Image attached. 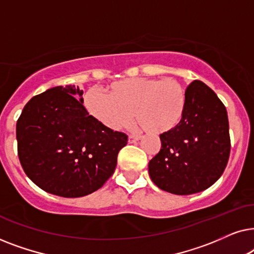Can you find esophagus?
I'll return each instance as SVG.
<instances>
[{"instance_id": "obj_1", "label": "esophagus", "mask_w": 254, "mask_h": 254, "mask_svg": "<svg viewBox=\"0 0 254 254\" xmlns=\"http://www.w3.org/2000/svg\"><path fill=\"white\" fill-rule=\"evenodd\" d=\"M138 140H141V136H137V135H129V136H128V142H129V143H134V142H136Z\"/></svg>"}]
</instances>
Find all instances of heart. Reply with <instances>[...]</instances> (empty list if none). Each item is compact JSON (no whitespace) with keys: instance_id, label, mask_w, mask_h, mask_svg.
<instances>
[{"instance_id":"1","label":"heart","mask_w":254,"mask_h":254,"mask_svg":"<svg viewBox=\"0 0 254 254\" xmlns=\"http://www.w3.org/2000/svg\"><path fill=\"white\" fill-rule=\"evenodd\" d=\"M106 96L89 91L84 106L93 119L111 130H120L138 121L142 129L164 134L182 123L186 106V91L173 78L135 77L113 82Z\"/></svg>"}]
</instances>
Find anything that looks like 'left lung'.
<instances>
[{"instance_id":"8db88e82","label":"left lung","mask_w":254,"mask_h":254,"mask_svg":"<svg viewBox=\"0 0 254 254\" xmlns=\"http://www.w3.org/2000/svg\"><path fill=\"white\" fill-rule=\"evenodd\" d=\"M162 149L149 162V176L165 192H202L223 173L230 155L228 113L216 93L201 81L186 89L182 123L159 135Z\"/></svg>"}]
</instances>
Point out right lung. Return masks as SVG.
Returning <instances> with one entry per match:
<instances>
[{
  "mask_svg": "<svg viewBox=\"0 0 254 254\" xmlns=\"http://www.w3.org/2000/svg\"><path fill=\"white\" fill-rule=\"evenodd\" d=\"M82 95L75 85L48 89L29 100L16 125L24 172L54 195L81 197L100 189L127 144L126 134L90 116Z\"/></svg>",
  "mask_w": 254,
  "mask_h": 254,
  "instance_id": "add662e5",
  "label": "right lung"
}]
</instances>
